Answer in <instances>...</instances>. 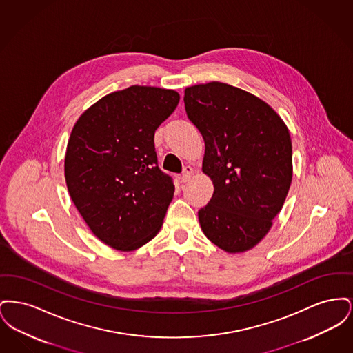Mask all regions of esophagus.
Here are the masks:
<instances>
[{
    "instance_id": "1",
    "label": "esophagus",
    "mask_w": 353,
    "mask_h": 353,
    "mask_svg": "<svg viewBox=\"0 0 353 353\" xmlns=\"http://www.w3.org/2000/svg\"><path fill=\"white\" fill-rule=\"evenodd\" d=\"M192 176H193V168L189 167V165H186L184 170H183L181 177H180V179H181V183H188V181L192 179Z\"/></svg>"
}]
</instances>
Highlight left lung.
<instances>
[{"instance_id": "left-lung-1", "label": "left lung", "mask_w": 353, "mask_h": 353, "mask_svg": "<svg viewBox=\"0 0 353 353\" xmlns=\"http://www.w3.org/2000/svg\"><path fill=\"white\" fill-rule=\"evenodd\" d=\"M185 111L205 141L202 172L214 192L200 209L203 234L226 252H243L269 233L292 180V145L266 101L221 82L185 88Z\"/></svg>"}]
</instances>
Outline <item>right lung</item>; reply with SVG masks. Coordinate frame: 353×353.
Returning <instances> with one entry per match:
<instances>
[{
	"instance_id": "obj_1",
	"label": "right lung",
	"mask_w": 353,
	"mask_h": 353,
	"mask_svg": "<svg viewBox=\"0 0 353 353\" xmlns=\"http://www.w3.org/2000/svg\"><path fill=\"white\" fill-rule=\"evenodd\" d=\"M179 92L131 85L85 110L68 139L70 197L103 243L132 252L159 233L173 199L157 165L154 131L176 110Z\"/></svg>"
}]
</instances>
